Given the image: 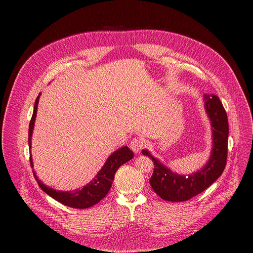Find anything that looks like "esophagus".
<instances>
[{
  "label": "esophagus",
  "instance_id": "esophagus-1",
  "mask_svg": "<svg viewBox=\"0 0 253 253\" xmlns=\"http://www.w3.org/2000/svg\"><path fill=\"white\" fill-rule=\"evenodd\" d=\"M145 145V141L141 138H134L131 142H130V148L133 150V152L138 153L140 152V150L143 148V146Z\"/></svg>",
  "mask_w": 253,
  "mask_h": 253
}]
</instances>
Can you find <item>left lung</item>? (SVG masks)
Here are the masks:
<instances>
[{"mask_svg": "<svg viewBox=\"0 0 253 253\" xmlns=\"http://www.w3.org/2000/svg\"><path fill=\"white\" fill-rule=\"evenodd\" d=\"M203 101L211 126L212 145L209 158L200 169L187 175L178 174L154 157L150 151L142 150V154L150 157L154 163L150 185L163 200L171 202L189 200L208 188L220 177L225 168L229 132L227 114L216 95H204Z\"/></svg>", "mask_w": 253, "mask_h": 253, "instance_id": "8db88e82", "label": "left lung"}]
</instances>
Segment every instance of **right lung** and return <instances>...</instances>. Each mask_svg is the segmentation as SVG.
<instances>
[{
  "instance_id": "obj_1",
  "label": "right lung",
  "mask_w": 253,
  "mask_h": 253,
  "mask_svg": "<svg viewBox=\"0 0 253 253\" xmlns=\"http://www.w3.org/2000/svg\"><path fill=\"white\" fill-rule=\"evenodd\" d=\"M41 93L38 95L37 99H36L35 105H34V111L33 116L30 121L29 125V147L31 149L32 147V135L33 130L35 126L36 116H37L38 111V104L40 99ZM134 157V153L127 147L122 146L121 148L114 151L109 157L107 158L106 162L100 169V171L96 174V176L91 180V181L83 186V188H78L74 191H62V190H56L50 186H47L44 184L41 180L38 178L37 174H36L35 170H33L34 176L37 180V182L40 186V188L47 193L49 196L54 198L55 200L59 201L60 203L72 207V208H79V209H85L89 208L95 204H97L100 200H102L107 193L109 192L112 182L114 180V176L118 168L131 160ZM30 162L32 168L34 167L33 158L30 154Z\"/></svg>"
}]
</instances>
